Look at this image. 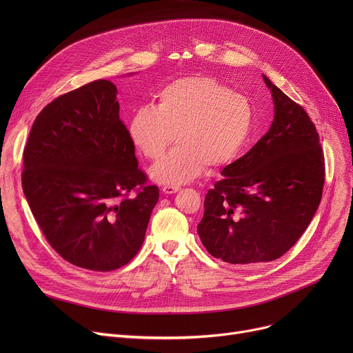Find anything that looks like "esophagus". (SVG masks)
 <instances>
[{
    "instance_id": "esophagus-1",
    "label": "esophagus",
    "mask_w": 353,
    "mask_h": 353,
    "mask_svg": "<svg viewBox=\"0 0 353 353\" xmlns=\"http://www.w3.org/2000/svg\"><path fill=\"white\" fill-rule=\"evenodd\" d=\"M179 190H180V188H177V186H164L163 188L164 194H173V193H177Z\"/></svg>"
}]
</instances>
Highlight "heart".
<instances>
[{"mask_svg": "<svg viewBox=\"0 0 353 353\" xmlns=\"http://www.w3.org/2000/svg\"><path fill=\"white\" fill-rule=\"evenodd\" d=\"M254 113L248 97L206 76L181 77L157 94L154 107H140L128 123V137L148 160L163 156L174 139L179 145L150 170L163 186H181L206 167H223L249 144Z\"/></svg>", "mask_w": 353, "mask_h": 353, "instance_id": "obj_1", "label": "heart"}]
</instances>
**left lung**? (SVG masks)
<instances>
[{
	"mask_svg": "<svg viewBox=\"0 0 353 353\" xmlns=\"http://www.w3.org/2000/svg\"><path fill=\"white\" fill-rule=\"evenodd\" d=\"M263 81L274 108L269 132L221 170L197 225L206 250L234 266H261L283 256L316 213L325 181L316 127L266 76Z\"/></svg>",
	"mask_w": 353,
	"mask_h": 353,
	"instance_id": "obj_1",
	"label": "left lung"
}]
</instances>
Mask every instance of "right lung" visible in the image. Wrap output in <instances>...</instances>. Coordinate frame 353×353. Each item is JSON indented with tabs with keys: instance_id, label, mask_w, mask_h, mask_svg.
<instances>
[{
	"instance_id": "right-lung-1",
	"label": "right lung",
	"mask_w": 353,
	"mask_h": 353,
	"mask_svg": "<svg viewBox=\"0 0 353 353\" xmlns=\"http://www.w3.org/2000/svg\"><path fill=\"white\" fill-rule=\"evenodd\" d=\"M119 113L116 85L91 81L46 105L24 148L23 190L37 223L67 262L96 272L137 254L159 200Z\"/></svg>"
}]
</instances>
